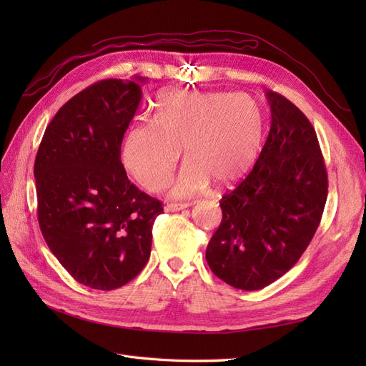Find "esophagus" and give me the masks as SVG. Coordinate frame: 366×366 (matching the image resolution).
Segmentation results:
<instances>
[{
  "label": "esophagus",
  "mask_w": 366,
  "mask_h": 366,
  "mask_svg": "<svg viewBox=\"0 0 366 366\" xmlns=\"http://www.w3.org/2000/svg\"><path fill=\"white\" fill-rule=\"evenodd\" d=\"M189 206H191V203H169V204L164 206V210H166V212H179V210L186 209Z\"/></svg>",
  "instance_id": "1"
}]
</instances>
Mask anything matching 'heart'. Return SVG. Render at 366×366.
Returning a JSON list of instances; mask_svg holds the SVG:
<instances>
[{
    "instance_id": "b5f03b06",
    "label": "heart",
    "mask_w": 366,
    "mask_h": 366,
    "mask_svg": "<svg viewBox=\"0 0 366 366\" xmlns=\"http://www.w3.org/2000/svg\"><path fill=\"white\" fill-rule=\"evenodd\" d=\"M264 119L244 93L168 92L159 96L152 122L132 124L122 145L127 171L148 191H160L177 162L186 163L171 183L172 197L224 187L244 177L258 157Z\"/></svg>"
}]
</instances>
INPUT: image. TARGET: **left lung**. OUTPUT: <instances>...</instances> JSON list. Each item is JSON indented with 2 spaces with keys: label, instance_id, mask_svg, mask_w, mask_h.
I'll return each mask as SVG.
<instances>
[{
  "label": "left lung",
  "instance_id": "8db88e82",
  "mask_svg": "<svg viewBox=\"0 0 366 366\" xmlns=\"http://www.w3.org/2000/svg\"><path fill=\"white\" fill-rule=\"evenodd\" d=\"M272 125L250 174L219 206L223 219L206 249L219 280L261 290L289 272L322 217L328 179L316 131L284 96L267 92Z\"/></svg>",
  "mask_w": 366,
  "mask_h": 366
}]
</instances>
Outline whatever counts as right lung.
I'll list each match as a JSON object with an SVG mask.
<instances>
[{"mask_svg":"<svg viewBox=\"0 0 366 366\" xmlns=\"http://www.w3.org/2000/svg\"><path fill=\"white\" fill-rule=\"evenodd\" d=\"M148 79H105L73 96L51 119L35 160L38 221L73 278L114 290L149 259L162 203L132 184L120 147Z\"/></svg>","mask_w":366,"mask_h":366,"instance_id":"right-lung-1","label":"right lung"}]
</instances>
